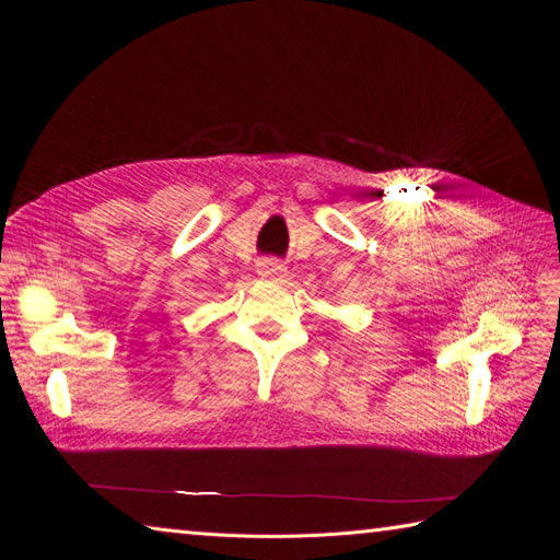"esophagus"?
<instances>
[{"label":"esophagus","instance_id":"obj_1","mask_svg":"<svg viewBox=\"0 0 560 560\" xmlns=\"http://www.w3.org/2000/svg\"><path fill=\"white\" fill-rule=\"evenodd\" d=\"M257 273H259L264 280L278 282V280H282V278L287 276V268H284V264H280L278 259H261V261L257 264Z\"/></svg>","mask_w":560,"mask_h":560}]
</instances>
